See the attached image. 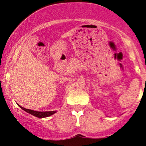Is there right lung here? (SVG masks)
I'll list each match as a JSON object with an SVG mask.
<instances>
[{
    "label": "right lung",
    "instance_id": "right-lung-1",
    "mask_svg": "<svg viewBox=\"0 0 146 146\" xmlns=\"http://www.w3.org/2000/svg\"><path fill=\"white\" fill-rule=\"evenodd\" d=\"M18 106L20 107V108L22 109V110H24V111H27V112L29 113V114H32V115L35 116V117H38V118H44V117H49V116L53 115V114H55V113L56 112V111H34V110H27V109L24 108V107H21V106L19 105V104H18Z\"/></svg>",
    "mask_w": 146,
    "mask_h": 146
}]
</instances>
